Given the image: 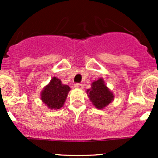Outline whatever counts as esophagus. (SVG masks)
Segmentation results:
<instances>
[{"mask_svg":"<svg viewBox=\"0 0 158 158\" xmlns=\"http://www.w3.org/2000/svg\"><path fill=\"white\" fill-rule=\"evenodd\" d=\"M74 87L76 89H82L83 88V85H82V84H80V83H76V84H75Z\"/></svg>","mask_w":158,"mask_h":158,"instance_id":"34e87169","label":"esophagus"}]
</instances>
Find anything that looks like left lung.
Wrapping results in <instances>:
<instances>
[{"instance_id": "left-lung-1", "label": "left lung", "mask_w": 158, "mask_h": 158, "mask_svg": "<svg viewBox=\"0 0 158 158\" xmlns=\"http://www.w3.org/2000/svg\"><path fill=\"white\" fill-rule=\"evenodd\" d=\"M89 98L96 109H102L114 100V95L106 86L102 78L94 81L86 91Z\"/></svg>"}]
</instances>
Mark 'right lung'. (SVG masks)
Returning a JSON list of instances; mask_svg holds the SVG:
<instances>
[{
	"label": "right lung",
	"instance_id": "add662e5",
	"mask_svg": "<svg viewBox=\"0 0 158 158\" xmlns=\"http://www.w3.org/2000/svg\"><path fill=\"white\" fill-rule=\"evenodd\" d=\"M69 91V86L63 85L58 78L52 77L41 92V100L49 109H60L64 105Z\"/></svg>",
	"mask_w": 158,
	"mask_h": 158
}]
</instances>
